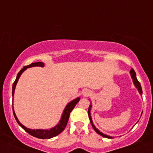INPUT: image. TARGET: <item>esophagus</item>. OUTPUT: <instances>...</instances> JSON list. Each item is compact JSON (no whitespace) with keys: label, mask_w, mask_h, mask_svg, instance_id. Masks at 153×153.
<instances>
[{"label":"esophagus","mask_w":153,"mask_h":153,"mask_svg":"<svg viewBox=\"0 0 153 153\" xmlns=\"http://www.w3.org/2000/svg\"><path fill=\"white\" fill-rule=\"evenodd\" d=\"M83 95H84V96H87V95H90V92L88 90H84V92H83Z\"/></svg>","instance_id":"34e87169"}]
</instances>
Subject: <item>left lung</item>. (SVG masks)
Instances as JSON below:
<instances>
[{
  "instance_id": "obj_1",
  "label": "left lung",
  "mask_w": 153,
  "mask_h": 153,
  "mask_svg": "<svg viewBox=\"0 0 153 153\" xmlns=\"http://www.w3.org/2000/svg\"><path fill=\"white\" fill-rule=\"evenodd\" d=\"M130 74H131V76H132V81H133L134 84H135V86L137 87V89H138V92H140V94H141V95H142V89H141V84H140L139 81H138V79H137V78H136V74H135V71H134L133 69H131V70H130ZM90 109H91V105L89 106V109H88V115H89V119H90V123H91V124H92V127H93V129H95V132H96L98 134H99L100 135H101V136L104 137V138H112V137L108 136V135H104V134H103L102 132H100V131L98 130V129H96V127H95V126H94L93 123H92V118H91V115H90Z\"/></svg>"
}]
</instances>
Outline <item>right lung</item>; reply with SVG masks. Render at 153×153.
<instances>
[{
    "label": "right lung",
    "mask_w": 153,
    "mask_h": 153,
    "mask_svg": "<svg viewBox=\"0 0 153 153\" xmlns=\"http://www.w3.org/2000/svg\"><path fill=\"white\" fill-rule=\"evenodd\" d=\"M44 66V64L42 62H36V63H32V64H29L28 66H26V67H24L23 69H21L19 72L18 73V75H17V78L15 79V82L13 83V85H12V96H14V92H15V86H16L17 82H18V79H19L20 76H21V74L24 72V70L27 69V68L29 67H43ZM80 101V98H76V99L73 100L72 101H71L70 103L67 104V106L65 107L64 109V112H63V115L62 117H61V119L60 121L59 124H58L57 126H55L54 128H52L49 130H44V129H28V128L25 127L24 125H22L21 123L19 122L18 119L17 118L16 115H15V112H14V109L12 108V110H13V114H14V116H15V120L17 121L18 124L24 129L27 132H28L29 135H32L34 137H36L38 138H41V139H48V138H53V137L56 136L58 135V134L61 133L65 127L67 126V122H68V120H69V115H70V112H72V109H74L75 105L78 104V101Z\"/></svg>",
    "instance_id": "add662e5"
}]
</instances>
